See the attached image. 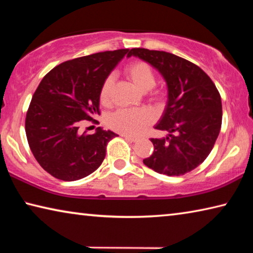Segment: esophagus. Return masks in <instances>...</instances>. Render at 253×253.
<instances>
[{
  "instance_id": "34e87169",
  "label": "esophagus",
  "mask_w": 253,
  "mask_h": 253,
  "mask_svg": "<svg viewBox=\"0 0 253 253\" xmlns=\"http://www.w3.org/2000/svg\"><path fill=\"white\" fill-rule=\"evenodd\" d=\"M122 136H123L125 139L129 140V142H132V143H135L136 140H137V138H135V137H131V136H128V135H122Z\"/></svg>"
}]
</instances>
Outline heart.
<instances>
[{
    "mask_svg": "<svg viewBox=\"0 0 253 253\" xmlns=\"http://www.w3.org/2000/svg\"><path fill=\"white\" fill-rule=\"evenodd\" d=\"M125 75L142 91L151 90L156 83L155 72L147 62L142 60L128 63L125 67ZM113 84L114 77H106L99 91V100L102 105L110 104ZM165 98L166 93L161 89H154L151 93V99L155 102H163ZM152 119V114L146 109H119L110 115L107 124L111 129L123 135L136 136L146 129Z\"/></svg>",
    "mask_w": 253,
    "mask_h": 253,
    "instance_id": "b5f03b06",
    "label": "heart"
}]
</instances>
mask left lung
Segmentation results:
<instances>
[{"label":"left lung","instance_id":"8db88e82","mask_svg":"<svg viewBox=\"0 0 253 253\" xmlns=\"http://www.w3.org/2000/svg\"><path fill=\"white\" fill-rule=\"evenodd\" d=\"M135 55L156 68L169 88V100L156 129L165 138H151L154 152L143 161L169 176L184 175L205 161L222 125L221 96L211 78L193 62L165 51L134 48Z\"/></svg>","mask_w":253,"mask_h":253}]
</instances>
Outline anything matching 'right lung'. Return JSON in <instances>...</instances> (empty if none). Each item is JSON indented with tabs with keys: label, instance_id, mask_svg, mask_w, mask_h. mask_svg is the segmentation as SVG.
<instances>
[{
	"label": "right lung",
	"instance_id": "1",
	"mask_svg": "<svg viewBox=\"0 0 253 253\" xmlns=\"http://www.w3.org/2000/svg\"><path fill=\"white\" fill-rule=\"evenodd\" d=\"M129 49L68 60L46 74L33 93L25 117L30 149L45 172L62 181L84 178L99 168L107 145L117 135L98 127L81 134L80 124L99 115L106 77Z\"/></svg>",
	"mask_w": 253,
	"mask_h": 253
}]
</instances>
